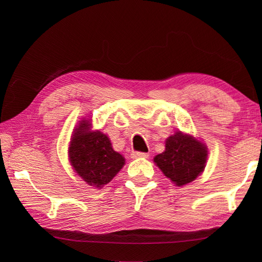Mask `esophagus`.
<instances>
[{
    "mask_svg": "<svg viewBox=\"0 0 262 262\" xmlns=\"http://www.w3.org/2000/svg\"><path fill=\"white\" fill-rule=\"evenodd\" d=\"M133 159H138V158H148V153H144V152H133L132 154Z\"/></svg>",
    "mask_w": 262,
    "mask_h": 262,
    "instance_id": "1",
    "label": "esophagus"
}]
</instances>
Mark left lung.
Returning a JSON list of instances; mask_svg holds the SVG:
<instances>
[{"label":"left lung","mask_w":262,"mask_h":262,"mask_svg":"<svg viewBox=\"0 0 262 262\" xmlns=\"http://www.w3.org/2000/svg\"><path fill=\"white\" fill-rule=\"evenodd\" d=\"M207 147L196 138L176 133L165 141V151L154 162L177 186H185L202 173L207 161Z\"/></svg>","instance_id":"obj_1"}]
</instances>
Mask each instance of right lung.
Segmentation results:
<instances>
[{"mask_svg":"<svg viewBox=\"0 0 262 262\" xmlns=\"http://www.w3.org/2000/svg\"><path fill=\"white\" fill-rule=\"evenodd\" d=\"M69 158L77 176L97 188L113 180L125 164L124 157L114 151L108 136L99 130L92 132L86 119L81 120L75 128Z\"/></svg>","mask_w":262,"mask_h":262,"instance_id":"1","label":"right lung"}]
</instances>
